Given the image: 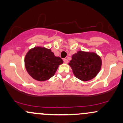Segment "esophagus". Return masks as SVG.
I'll use <instances>...</instances> for the list:
<instances>
[{
  "mask_svg": "<svg viewBox=\"0 0 123 123\" xmlns=\"http://www.w3.org/2000/svg\"><path fill=\"white\" fill-rule=\"evenodd\" d=\"M63 61H64L65 64H67V63L68 62V60L67 59H66V58H64V59H63Z\"/></svg>",
  "mask_w": 123,
  "mask_h": 123,
  "instance_id": "1",
  "label": "esophagus"
}]
</instances>
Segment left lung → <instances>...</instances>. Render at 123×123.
<instances>
[{"label":"left lung","mask_w":123,"mask_h":123,"mask_svg":"<svg viewBox=\"0 0 123 123\" xmlns=\"http://www.w3.org/2000/svg\"><path fill=\"white\" fill-rule=\"evenodd\" d=\"M68 65L78 79L86 82L93 79L99 74L102 61L95 52L78 51L72 55Z\"/></svg>","instance_id":"left-lung-1"}]
</instances>
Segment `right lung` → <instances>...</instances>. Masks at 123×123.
Here are the masks:
<instances>
[{"label":"right lung","mask_w":123,"mask_h":123,"mask_svg":"<svg viewBox=\"0 0 123 123\" xmlns=\"http://www.w3.org/2000/svg\"><path fill=\"white\" fill-rule=\"evenodd\" d=\"M62 59L56 56L51 49L44 47H35L27 52L24 65L27 72L35 80L44 82L55 75Z\"/></svg>","instance_id":"right-lung-1"}]
</instances>
